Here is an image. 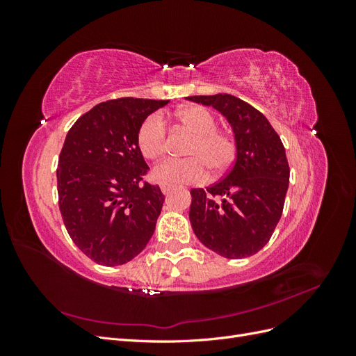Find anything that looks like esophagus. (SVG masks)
I'll return each instance as SVG.
<instances>
[{"mask_svg": "<svg viewBox=\"0 0 356 356\" xmlns=\"http://www.w3.org/2000/svg\"><path fill=\"white\" fill-rule=\"evenodd\" d=\"M160 190L163 195H168V193L172 190V186H168V184H160Z\"/></svg>", "mask_w": 356, "mask_h": 356, "instance_id": "esophagus-1", "label": "esophagus"}]
</instances>
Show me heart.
Segmentation results:
<instances>
[{"mask_svg": "<svg viewBox=\"0 0 356 356\" xmlns=\"http://www.w3.org/2000/svg\"><path fill=\"white\" fill-rule=\"evenodd\" d=\"M178 122L195 132L196 136L186 149L187 159H168L159 163L153 177L161 184H195L208 177V170L213 177L227 170L236 157L234 139L222 134L218 123L209 110L200 105H190L177 113ZM136 144L139 152L148 160H156L166 153L168 136L163 117L148 115L138 129Z\"/></svg>", "mask_w": 356, "mask_h": 356, "instance_id": "1", "label": "heart"}]
</instances>
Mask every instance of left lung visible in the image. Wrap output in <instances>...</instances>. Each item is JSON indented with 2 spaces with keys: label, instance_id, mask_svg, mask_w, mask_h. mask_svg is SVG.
I'll return each instance as SVG.
<instances>
[{
  "label": "left lung",
  "instance_id": "left-lung-1",
  "mask_svg": "<svg viewBox=\"0 0 356 356\" xmlns=\"http://www.w3.org/2000/svg\"><path fill=\"white\" fill-rule=\"evenodd\" d=\"M220 111L234 134L236 160L220 182L193 188L190 222L197 239L221 257L257 254L281 220L289 166L281 138L252 105L229 93L188 96Z\"/></svg>",
  "mask_w": 356,
  "mask_h": 356
}]
</instances>
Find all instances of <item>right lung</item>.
Masks as SVG:
<instances>
[{
    "mask_svg": "<svg viewBox=\"0 0 356 356\" xmlns=\"http://www.w3.org/2000/svg\"><path fill=\"white\" fill-rule=\"evenodd\" d=\"M168 102H101L65 138L56 170L59 209L72 242L95 263L124 264L152 239L165 196L159 186L143 184L148 165L136 135Z\"/></svg>",
    "mask_w": 356,
    "mask_h": 356,
    "instance_id": "add662e5",
    "label": "right lung"
}]
</instances>
